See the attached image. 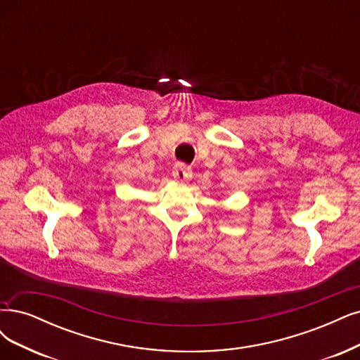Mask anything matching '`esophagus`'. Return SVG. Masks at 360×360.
Wrapping results in <instances>:
<instances>
[{"instance_id": "34e87169", "label": "esophagus", "mask_w": 360, "mask_h": 360, "mask_svg": "<svg viewBox=\"0 0 360 360\" xmlns=\"http://www.w3.org/2000/svg\"><path fill=\"white\" fill-rule=\"evenodd\" d=\"M172 176L177 181H186L192 177V169L183 162H177L172 168Z\"/></svg>"}]
</instances>
